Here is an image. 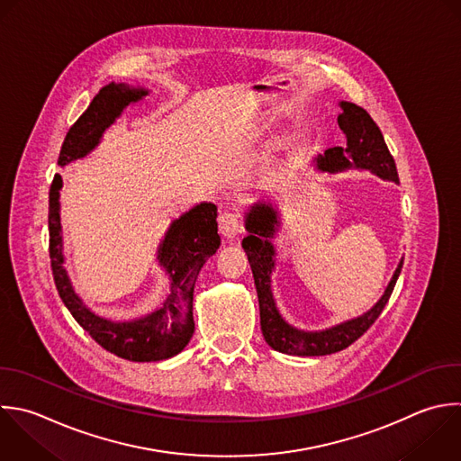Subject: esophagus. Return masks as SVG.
I'll return each instance as SVG.
<instances>
[{
	"label": "esophagus",
	"instance_id": "34e87169",
	"mask_svg": "<svg viewBox=\"0 0 461 461\" xmlns=\"http://www.w3.org/2000/svg\"><path fill=\"white\" fill-rule=\"evenodd\" d=\"M218 227L221 236H225L227 240H234L240 236L241 232V220L240 214L236 211H225L220 214L218 218Z\"/></svg>",
	"mask_w": 461,
	"mask_h": 461
}]
</instances>
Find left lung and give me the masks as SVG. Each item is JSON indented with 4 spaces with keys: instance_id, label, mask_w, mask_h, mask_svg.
<instances>
[{
    "instance_id": "left-lung-1",
    "label": "left lung",
    "mask_w": 461,
    "mask_h": 461,
    "mask_svg": "<svg viewBox=\"0 0 461 461\" xmlns=\"http://www.w3.org/2000/svg\"><path fill=\"white\" fill-rule=\"evenodd\" d=\"M340 108H342V113L337 117V122L348 139V146L346 148L337 146V148L326 149L324 157L319 155L317 167L321 171H330V173L342 171L348 167L369 169L376 176L398 184L394 160L384 142L380 128L371 119V115L364 108L346 101L340 103ZM277 225H279L277 211L270 203H254L247 212V220H245V229L249 230V234L241 241L247 252L252 276H254V285L258 290L261 331L265 340L276 351L299 355V357L330 355L348 348L358 337H362L382 313L384 306L387 304L393 294V288L396 285L403 261L400 259L384 295L369 312H366L357 319L340 322L322 331H301L290 326L279 315L274 303L272 288H270V276L276 265V259H274L276 250L270 238H274Z\"/></svg>"
}]
</instances>
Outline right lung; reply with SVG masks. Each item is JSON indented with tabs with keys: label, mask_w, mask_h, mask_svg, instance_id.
Segmentation results:
<instances>
[{
	"label": "right lung",
	"mask_w": 461,
	"mask_h": 461,
	"mask_svg": "<svg viewBox=\"0 0 461 461\" xmlns=\"http://www.w3.org/2000/svg\"><path fill=\"white\" fill-rule=\"evenodd\" d=\"M148 95L144 88L128 85H106L90 103L86 112L68 130L61 146L58 164H67L86 157L99 144L103 133L121 117L122 110ZM61 175L54 176L49 198V232H50V265L56 288L74 319L101 344L106 351L133 362H155L178 355L194 333L193 292L196 277L218 247V209L214 203H200L178 220L166 232L158 249V263L171 277V292L162 306L146 317L115 322L94 313L74 292L68 274L63 267V240L59 220Z\"/></svg>",
	"instance_id": "1"
}]
</instances>
